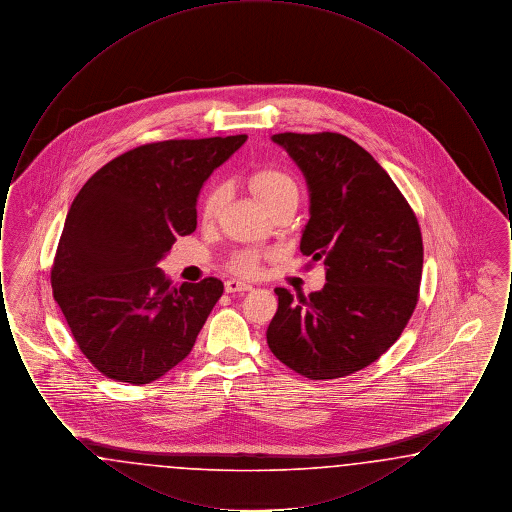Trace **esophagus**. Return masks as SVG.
<instances>
[{
	"label": "esophagus",
	"mask_w": 512,
	"mask_h": 512,
	"mask_svg": "<svg viewBox=\"0 0 512 512\" xmlns=\"http://www.w3.org/2000/svg\"><path fill=\"white\" fill-rule=\"evenodd\" d=\"M224 290L228 293H236V292H249L251 290V286L249 284H245L242 280H226V284H224Z\"/></svg>",
	"instance_id": "esophagus-1"
}]
</instances>
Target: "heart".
Listing matches in <instances>:
<instances>
[{
  "mask_svg": "<svg viewBox=\"0 0 512 512\" xmlns=\"http://www.w3.org/2000/svg\"><path fill=\"white\" fill-rule=\"evenodd\" d=\"M247 184H249L251 192L257 195L268 209L288 197H297L295 180L288 172L276 169V167H265V169L251 172L247 178ZM222 203H224L222 186L219 184L209 186L201 197V207H199L201 220L209 224V222L219 219ZM232 268L240 274H255L259 270V253H255V251L238 253L232 261Z\"/></svg>",
  "mask_w": 512,
  "mask_h": 512,
  "instance_id": "heart-1",
  "label": "heart"
}]
</instances>
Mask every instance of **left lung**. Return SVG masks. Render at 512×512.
<instances>
[{
    "label": "left lung",
    "mask_w": 512,
    "mask_h": 512,
    "mask_svg": "<svg viewBox=\"0 0 512 512\" xmlns=\"http://www.w3.org/2000/svg\"><path fill=\"white\" fill-rule=\"evenodd\" d=\"M309 186L299 249L324 261L320 292L276 288L267 343L309 380L349 376L384 355L413 315L422 278V234L390 174L336 132L274 134Z\"/></svg>",
    "instance_id": "obj_1"
}]
</instances>
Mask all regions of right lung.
<instances>
[{
    "mask_svg": "<svg viewBox=\"0 0 512 512\" xmlns=\"http://www.w3.org/2000/svg\"><path fill=\"white\" fill-rule=\"evenodd\" d=\"M245 134L134 147L74 197L51 267L53 297L86 359L142 386L184 361L224 292L219 278L172 286L159 268L197 226V195Z\"/></svg>",
    "mask_w": 512,
    "mask_h": 512,
    "instance_id": "1",
    "label": "right lung"
}]
</instances>
